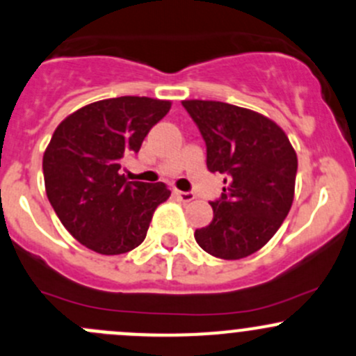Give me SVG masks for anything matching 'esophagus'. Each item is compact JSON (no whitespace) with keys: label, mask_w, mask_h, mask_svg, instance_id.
Returning <instances> with one entry per match:
<instances>
[{"label":"esophagus","mask_w":356,"mask_h":356,"mask_svg":"<svg viewBox=\"0 0 356 356\" xmlns=\"http://www.w3.org/2000/svg\"><path fill=\"white\" fill-rule=\"evenodd\" d=\"M174 193L182 203H189V202H193V200H195V193H191V191H177V189H175Z\"/></svg>","instance_id":"obj_1"}]
</instances>
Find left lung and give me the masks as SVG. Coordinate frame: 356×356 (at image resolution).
<instances>
[{
    "label": "left lung",
    "instance_id": "left-lung-1",
    "mask_svg": "<svg viewBox=\"0 0 356 356\" xmlns=\"http://www.w3.org/2000/svg\"><path fill=\"white\" fill-rule=\"evenodd\" d=\"M207 146V168L224 174L222 193L210 202L213 219L195 231L205 252L243 259L264 247L292 207L298 156L270 118L217 101H184Z\"/></svg>",
    "mask_w": 356,
    "mask_h": 356
}]
</instances>
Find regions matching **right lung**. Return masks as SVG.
<instances>
[{
	"instance_id": "add662e5",
	"label": "right lung",
	"mask_w": 356,
	"mask_h": 356,
	"mask_svg": "<svg viewBox=\"0 0 356 356\" xmlns=\"http://www.w3.org/2000/svg\"><path fill=\"white\" fill-rule=\"evenodd\" d=\"M170 101L116 97L69 115L43 154L44 189L65 229L104 255L139 247L153 212L170 196L163 182L129 181L122 163L170 111Z\"/></svg>"
}]
</instances>
